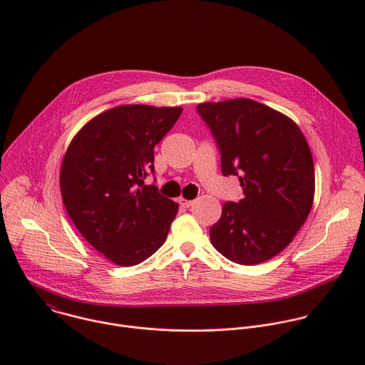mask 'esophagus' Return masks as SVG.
I'll return each instance as SVG.
<instances>
[{
  "label": "esophagus",
  "instance_id": "1",
  "mask_svg": "<svg viewBox=\"0 0 365 365\" xmlns=\"http://www.w3.org/2000/svg\"><path fill=\"white\" fill-rule=\"evenodd\" d=\"M179 205L183 206V207H189L193 205V200H189V199H185V197H179Z\"/></svg>",
  "mask_w": 365,
  "mask_h": 365
}]
</instances>
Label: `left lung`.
Here are the masks:
<instances>
[{
    "instance_id": "8db88e82",
    "label": "left lung",
    "mask_w": 365,
    "mask_h": 365,
    "mask_svg": "<svg viewBox=\"0 0 365 365\" xmlns=\"http://www.w3.org/2000/svg\"><path fill=\"white\" fill-rule=\"evenodd\" d=\"M221 153L224 176H237L244 197L227 202L211 227L212 245L242 266L283 251L304 224L315 195L314 159L286 115L238 98L196 107Z\"/></svg>"
}]
</instances>
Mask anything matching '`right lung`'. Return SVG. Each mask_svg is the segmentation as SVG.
<instances>
[{"label": "right lung", "mask_w": 365, "mask_h": 365, "mask_svg": "<svg viewBox=\"0 0 365 365\" xmlns=\"http://www.w3.org/2000/svg\"><path fill=\"white\" fill-rule=\"evenodd\" d=\"M180 107L121 106L91 120L72 140L61 170L66 211L83 238L110 262L140 264L166 241L178 203L144 185L154 145Z\"/></svg>", "instance_id": "obj_1"}]
</instances>
